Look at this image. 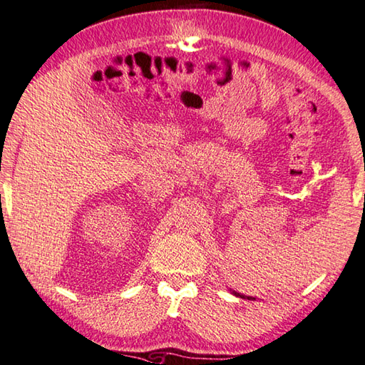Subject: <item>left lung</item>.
Wrapping results in <instances>:
<instances>
[{
	"label": "left lung",
	"mask_w": 365,
	"mask_h": 365,
	"mask_svg": "<svg viewBox=\"0 0 365 365\" xmlns=\"http://www.w3.org/2000/svg\"><path fill=\"white\" fill-rule=\"evenodd\" d=\"M235 294H237V293H235ZM240 296V294H238ZM242 298H245V296H242Z\"/></svg>",
	"instance_id": "8db88e82"
}]
</instances>
